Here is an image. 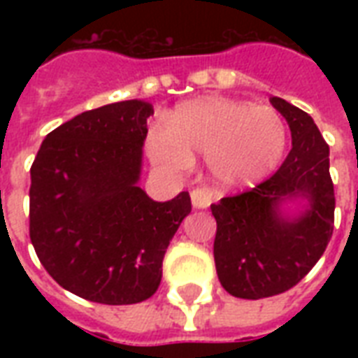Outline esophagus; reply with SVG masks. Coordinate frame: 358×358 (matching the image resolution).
I'll list each match as a JSON object with an SVG mask.
<instances>
[{"mask_svg": "<svg viewBox=\"0 0 358 358\" xmlns=\"http://www.w3.org/2000/svg\"><path fill=\"white\" fill-rule=\"evenodd\" d=\"M212 191L210 187H195L191 191V202L195 208H208L212 204Z\"/></svg>", "mask_w": 358, "mask_h": 358, "instance_id": "obj_1", "label": "esophagus"}]
</instances>
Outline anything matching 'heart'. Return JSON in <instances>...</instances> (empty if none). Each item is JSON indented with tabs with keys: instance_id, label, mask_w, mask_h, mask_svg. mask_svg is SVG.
Returning <instances> with one entry per match:
<instances>
[{
	"instance_id": "heart-1",
	"label": "heart",
	"mask_w": 358,
	"mask_h": 358,
	"mask_svg": "<svg viewBox=\"0 0 358 358\" xmlns=\"http://www.w3.org/2000/svg\"><path fill=\"white\" fill-rule=\"evenodd\" d=\"M286 141L288 126L275 109L208 98L184 103L167 126H152L146 146L152 162L167 173L189 171L193 154H202L219 185L245 187L277 167Z\"/></svg>"
}]
</instances>
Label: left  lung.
I'll list each match as a JSON object with an SVG mask.
<instances>
[{"instance_id": "obj_1", "label": "left lung", "mask_w": 358, "mask_h": 358, "mask_svg": "<svg viewBox=\"0 0 358 358\" xmlns=\"http://www.w3.org/2000/svg\"><path fill=\"white\" fill-rule=\"evenodd\" d=\"M269 102L288 122L292 150L269 178L212 204L217 277L239 299H264L294 288L322 258L334 229L329 145L303 109L277 96ZM299 194L311 208L299 220H282L278 204Z\"/></svg>"}]
</instances>
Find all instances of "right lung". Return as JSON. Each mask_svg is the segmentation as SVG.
<instances>
[{
	"instance_id": "right-lung-1",
	"label": "right lung",
	"mask_w": 358,
	"mask_h": 358,
	"mask_svg": "<svg viewBox=\"0 0 358 358\" xmlns=\"http://www.w3.org/2000/svg\"><path fill=\"white\" fill-rule=\"evenodd\" d=\"M152 113L143 100L85 111L50 131L31 165L36 256L59 286L92 303L156 294L163 256L191 212L187 191L156 202L137 185Z\"/></svg>"
}]
</instances>
